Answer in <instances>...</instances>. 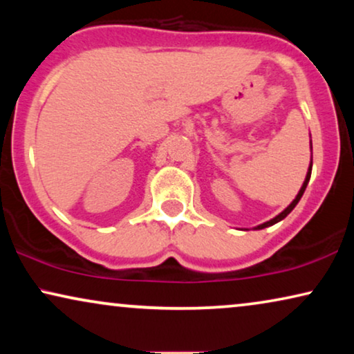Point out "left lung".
I'll return each mask as SVG.
<instances>
[{"mask_svg": "<svg viewBox=\"0 0 354 354\" xmlns=\"http://www.w3.org/2000/svg\"><path fill=\"white\" fill-rule=\"evenodd\" d=\"M311 167L313 166H309V171H308V176H306V180H304V183H303V187H301V190H299V193L297 195V198H295V200L292 201V205H290L287 209H285L283 212H280V214L277 216V217H274V219H270L269 222H264V224H261V225H258L256 227V229H264V227H269V225H274V224H277L279 221H282L283 217H287L290 212H292V209L295 206L298 205V201H299V198L303 196V193H304V190H306V185H308V182H309V177H311Z\"/></svg>", "mask_w": 354, "mask_h": 354, "instance_id": "obj_1", "label": "left lung"}]
</instances>
